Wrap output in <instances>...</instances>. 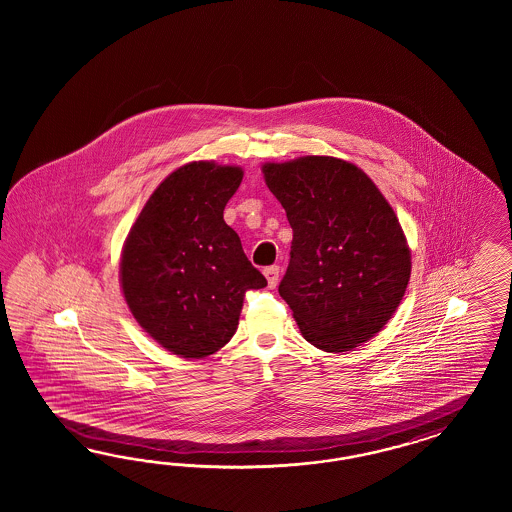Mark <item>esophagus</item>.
Returning <instances> with one entry per match:
<instances>
[{"label": "esophagus", "instance_id": "34e87169", "mask_svg": "<svg viewBox=\"0 0 512 512\" xmlns=\"http://www.w3.org/2000/svg\"><path fill=\"white\" fill-rule=\"evenodd\" d=\"M264 276L268 279V287L274 289L279 281V266H268V268H264Z\"/></svg>", "mask_w": 512, "mask_h": 512}]
</instances>
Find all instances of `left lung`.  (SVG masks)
I'll return each instance as SVG.
<instances>
[{
  "mask_svg": "<svg viewBox=\"0 0 512 512\" xmlns=\"http://www.w3.org/2000/svg\"><path fill=\"white\" fill-rule=\"evenodd\" d=\"M264 182L293 229L279 295L304 340L345 353L400 306L411 251L392 206L357 165L330 155L264 163Z\"/></svg>",
  "mask_w": 512,
  "mask_h": 512,
  "instance_id": "1",
  "label": "left lung"
}]
</instances>
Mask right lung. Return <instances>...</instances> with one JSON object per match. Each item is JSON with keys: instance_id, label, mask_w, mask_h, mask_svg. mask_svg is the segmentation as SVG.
I'll use <instances>...</instances> for the list:
<instances>
[{"instance_id": "add662e5", "label": "right lung", "mask_w": 512, "mask_h": 512, "mask_svg": "<svg viewBox=\"0 0 512 512\" xmlns=\"http://www.w3.org/2000/svg\"><path fill=\"white\" fill-rule=\"evenodd\" d=\"M242 176L234 165L187 163L157 186L125 238V302L172 355H214L233 338L246 291L266 287L223 219Z\"/></svg>"}]
</instances>
